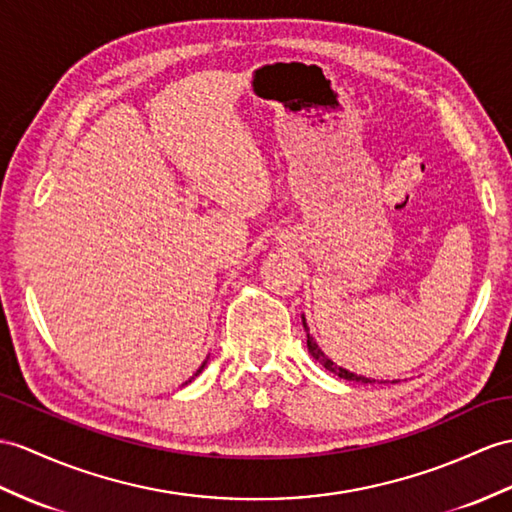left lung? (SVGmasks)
<instances>
[{
  "instance_id": "8db88e82",
  "label": "left lung",
  "mask_w": 512,
  "mask_h": 512,
  "mask_svg": "<svg viewBox=\"0 0 512 512\" xmlns=\"http://www.w3.org/2000/svg\"><path fill=\"white\" fill-rule=\"evenodd\" d=\"M302 323H304V330H306V345H308V352H310V356H313L319 365H323L326 367L328 371H332L334 376H339V378H343V380H350V382H365V384H369V382H376V380H371V378H365V376H356V373H352V371H347V369H343V367H339L336 363H332V360L321 352V347L317 345V341L313 339V336L308 334V326H306V319H304V315H302Z\"/></svg>"
}]
</instances>
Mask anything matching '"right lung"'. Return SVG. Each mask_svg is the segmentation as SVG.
<instances>
[{"label": "right lung", "mask_w": 512, "mask_h": 512, "mask_svg": "<svg viewBox=\"0 0 512 512\" xmlns=\"http://www.w3.org/2000/svg\"><path fill=\"white\" fill-rule=\"evenodd\" d=\"M204 367H206V360H204V363H202V367H199V369H197V373H195V376H199V373H202V369H204ZM195 376H193V378H195ZM193 378H191V380H193ZM191 380H189V382H191Z\"/></svg>", "instance_id": "add662e5"}]
</instances>
